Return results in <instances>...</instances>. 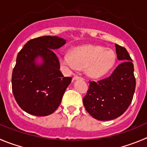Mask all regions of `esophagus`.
Masks as SVG:
<instances>
[{
  "mask_svg": "<svg viewBox=\"0 0 147 147\" xmlns=\"http://www.w3.org/2000/svg\"><path fill=\"white\" fill-rule=\"evenodd\" d=\"M79 79H83V78H81V77L80 76H78V75H75V76L73 78V80H79Z\"/></svg>",
  "mask_w": 147,
  "mask_h": 147,
  "instance_id": "esophagus-1",
  "label": "esophagus"
}]
</instances>
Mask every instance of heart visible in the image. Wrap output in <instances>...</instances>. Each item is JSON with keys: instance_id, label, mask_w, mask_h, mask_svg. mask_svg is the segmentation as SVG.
<instances>
[{"instance_id": "obj_1", "label": "heart", "mask_w": 147, "mask_h": 147, "mask_svg": "<svg viewBox=\"0 0 147 147\" xmlns=\"http://www.w3.org/2000/svg\"><path fill=\"white\" fill-rule=\"evenodd\" d=\"M62 64L77 70L85 68L86 74L91 78H98L107 75L113 68L116 56L113 51L102 46H83L67 53L60 58Z\"/></svg>"}]
</instances>
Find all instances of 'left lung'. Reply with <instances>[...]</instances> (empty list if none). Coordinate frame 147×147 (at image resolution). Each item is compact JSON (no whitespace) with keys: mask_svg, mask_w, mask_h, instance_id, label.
Masks as SVG:
<instances>
[{"mask_svg":"<svg viewBox=\"0 0 147 147\" xmlns=\"http://www.w3.org/2000/svg\"><path fill=\"white\" fill-rule=\"evenodd\" d=\"M122 61L107 78L90 81L83 101L86 111L98 120H110L123 115L132 101L136 88L134 64L124 47L115 44Z\"/></svg>","mask_w":147,"mask_h":147,"instance_id":"8db88e82","label":"left lung"}]
</instances>
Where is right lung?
I'll return each instance as SVG.
<instances>
[{
	"instance_id": "1",
	"label": "right lung",
	"mask_w": 147,
	"mask_h": 147,
	"mask_svg": "<svg viewBox=\"0 0 147 147\" xmlns=\"http://www.w3.org/2000/svg\"><path fill=\"white\" fill-rule=\"evenodd\" d=\"M66 40L57 36L30 40L19 52L12 72V91L19 106L30 115L47 116L61 104L71 77L60 72L58 57L53 50ZM42 59L40 64L36 59Z\"/></svg>"
}]
</instances>
